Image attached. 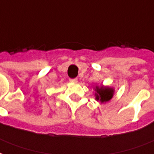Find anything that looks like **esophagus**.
I'll list each match as a JSON object with an SVG mask.
<instances>
[{"label":"esophagus","mask_w":154,"mask_h":154,"mask_svg":"<svg viewBox=\"0 0 154 154\" xmlns=\"http://www.w3.org/2000/svg\"><path fill=\"white\" fill-rule=\"evenodd\" d=\"M69 81H70V82H77V78H71V79H69Z\"/></svg>","instance_id":"obj_1"}]
</instances>
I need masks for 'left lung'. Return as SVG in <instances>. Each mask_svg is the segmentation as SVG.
I'll use <instances>...</instances> for the list:
<instances>
[{
  "mask_svg": "<svg viewBox=\"0 0 154 154\" xmlns=\"http://www.w3.org/2000/svg\"><path fill=\"white\" fill-rule=\"evenodd\" d=\"M96 100H100L102 103L107 102L112 99L113 95V89L109 87H97L96 86Z\"/></svg>",
  "mask_w": 154,
  "mask_h": 154,
  "instance_id": "1",
  "label": "left lung"
}]
</instances>
